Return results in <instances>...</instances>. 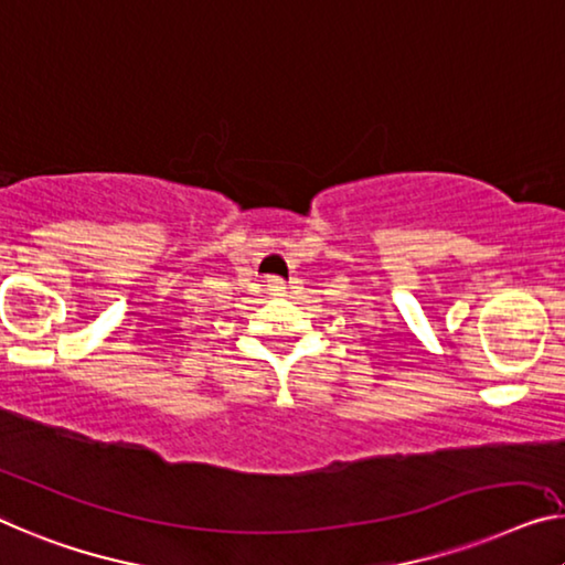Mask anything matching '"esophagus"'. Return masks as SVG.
<instances>
[{
	"label": "esophagus",
	"instance_id": "esophagus-1",
	"mask_svg": "<svg viewBox=\"0 0 565 565\" xmlns=\"http://www.w3.org/2000/svg\"><path fill=\"white\" fill-rule=\"evenodd\" d=\"M266 289H268V294H271V297H281L284 289H286V284H284L281 279H276V276H274V279L266 281Z\"/></svg>",
	"mask_w": 565,
	"mask_h": 565
}]
</instances>
